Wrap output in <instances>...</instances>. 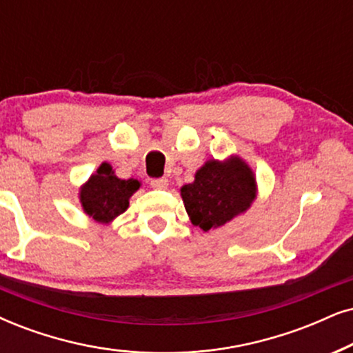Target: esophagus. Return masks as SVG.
Segmentation results:
<instances>
[{"label": "esophagus", "instance_id": "esophagus-1", "mask_svg": "<svg viewBox=\"0 0 353 353\" xmlns=\"http://www.w3.org/2000/svg\"><path fill=\"white\" fill-rule=\"evenodd\" d=\"M168 184H169V182H168L166 177H161V179H153V181H151V187H153V189H158V190L166 189Z\"/></svg>", "mask_w": 353, "mask_h": 353}]
</instances>
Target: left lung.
Segmentation results:
<instances>
[{
  "label": "left lung",
  "instance_id": "obj_1",
  "mask_svg": "<svg viewBox=\"0 0 353 353\" xmlns=\"http://www.w3.org/2000/svg\"><path fill=\"white\" fill-rule=\"evenodd\" d=\"M257 194L252 169L239 156L226 161L210 159L195 172V181L181 189L194 226L218 228L251 207Z\"/></svg>",
  "mask_w": 353,
  "mask_h": 353
}]
</instances>
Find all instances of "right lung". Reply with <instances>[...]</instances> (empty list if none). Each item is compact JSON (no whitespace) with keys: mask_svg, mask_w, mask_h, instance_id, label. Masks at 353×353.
<instances>
[{"mask_svg":"<svg viewBox=\"0 0 353 353\" xmlns=\"http://www.w3.org/2000/svg\"><path fill=\"white\" fill-rule=\"evenodd\" d=\"M138 189L140 182L137 179H119L112 166L102 163L96 174L79 189V202L86 215L107 225L128 208V200Z\"/></svg>","mask_w":353,"mask_h":353,"instance_id":"obj_1","label":"right lung"}]
</instances>
